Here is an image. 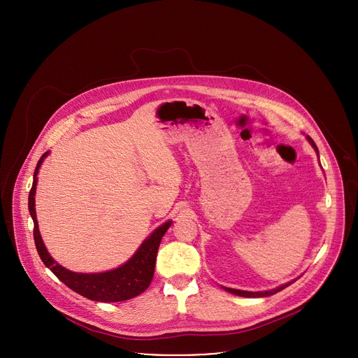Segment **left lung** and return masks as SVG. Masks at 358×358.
<instances>
[{
	"label": "left lung",
	"instance_id": "left-lung-1",
	"mask_svg": "<svg viewBox=\"0 0 358 358\" xmlns=\"http://www.w3.org/2000/svg\"><path fill=\"white\" fill-rule=\"evenodd\" d=\"M308 140L310 141V144L313 145V148L317 151V155H319V150H317V145L315 144V141H313L310 137H308ZM293 282H294V280H293ZM293 282L285 283V285H282V286H279V287H276V289H272V290H266V292H246V290L231 289V287H224V289H225L227 292L232 293V294H236V296H243V297H266V296H271V294H275V293H278V292L283 290L285 287H287V286H289V285H292Z\"/></svg>",
	"mask_w": 358,
	"mask_h": 358
}]
</instances>
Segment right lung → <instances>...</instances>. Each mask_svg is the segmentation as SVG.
Here are the masks:
<instances>
[{"instance_id": "1", "label": "right lung", "mask_w": 358, "mask_h": 358, "mask_svg": "<svg viewBox=\"0 0 358 358\" xmlns=\"http://www.w3.org/2000/svg\"><path fill=\"white\" fill-rule=\"evenodd\" d=\"M48 155L49 151L45 152L36 164L32 188L28 196V208H29L31 218L34 221V241H35L36 250L39 253V258L42 259L45 266L52 271V273L61 282H64L69 289H72L73 292L90 300L112 303V301L129 300L131 297L138 296L151 283L152 275H155L157 250H159L162 238L164 236L167 229L171 227V221H167L162 227H159L140 245V248L136 250V253L126 264H123L122 266L113 271L101 272V273H76L65 269L64 266L57 264L52 259V257L48 253L38 229V220L35 213V191H36V181H38L36 174L39 171V167L43 159Z\"/></svg>"}]
</instances>
